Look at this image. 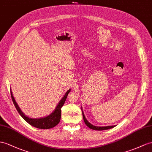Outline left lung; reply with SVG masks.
<instances>
[{
  "label": "left lung",
  "mask_w": 152,
  "mask_h": 152,
  "mask_svg": "<svg viewBox=\"0 0 152 152\" xmlns=\"http://www.w3.org/2000/svg\"><path fill=\"white\" fill-rule=\"evenodd\" d=\"M81 110H82V113H83V117L84 121L85 124H86V126L88 128H90L92 129H94V130H105V129H111V128H112L115 126H96L91 124L89 123V122L87 121V119H86V117H85L82 108H81Z\"/></svg>",
  "instance_id": "left-lung-1"
}]
</instances>
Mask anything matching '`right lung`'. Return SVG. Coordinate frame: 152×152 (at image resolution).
<instances>
[{
	"instance_id": "add662e5",
	"label": "right lung",
	"mask_w": 152,
	"mask_h": 152,
	"mask_svg": "<svg viewBox=\"0 0 152 152\" xmlns=\"http://www.w3.org/2000/svg\"><path fill=\"white\" fill-rule=\"evenodd\" d=\"M10 91L13 102L17 110L20 115V116L23 117L28 123L33 126L39 129H50L55 126L57 125L59 123V122H60L61 117V108L62 106L64 105L68 94L71 91V89H69L67 91L64 97H62V99L60 101H59L58 104H57V107L55 108V110L52 113L46 117H44L42 118H38V119H32V118H29L27 116H26L23 113V112H22L19 107H18L17 103L16 102L15 100L12 90Z\"/></svg>"
}]
</instances>
